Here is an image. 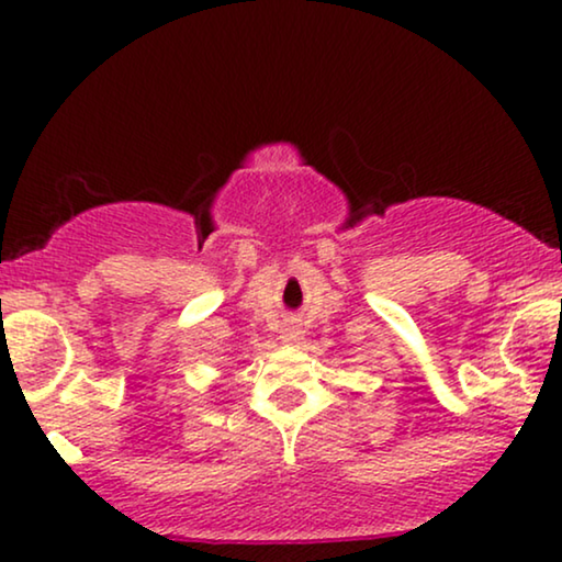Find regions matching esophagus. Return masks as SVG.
<instances>
[{
	"mask_svg": "<svg viewBox=\"0 0 562 562\" xmlns=\"http://www.w3.org/2000/svg\"><path fill=\"white\" fill-rule=\"evenodd\" d=\"M301 327H299V322H288L285 327H282V340H285V344H290V346H295V344H301Z\"/></svg>",
	"mask_w": 562,
	"mask_h": 562,
	"instance_id": "34e87169",
	"label": "esophagus"
}]
</instances>
